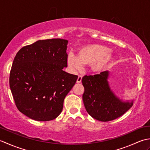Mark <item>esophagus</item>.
I'll use <instances>...</instances> for the list:
<instances>
[{"instance_id":"obj_1","label":"esophagus","mask_w":150,"mask_h":150,"mask_svg":"<svg viewBox=\"0 0 150 150\" xmlns=\"http://www.w3.org/2000/svg\"><path fill=\"white\" fill-rule=\"evenodd\" d=\"M82 79V76L81 75H79L78 76V78H77V83H80V82H81Z\"/></svg>"}]
</instances>
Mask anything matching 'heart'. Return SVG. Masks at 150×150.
Instances as JSON below:
<instances>
[{
	"label": "heart",
	"mask_w": 150,
	"mask_h": 150,
	"mask_svg": "<svg viewBox=\"0 0 150 150\" xmlns=\"http://www.w3.org/2000/svg\"><path fill=\"white\" fill-rule=\"evenodd\" d=\"M110 52L108 47L99 44L86 46L79 51L78 56L69 54L68 64L72 70L80 69L83 65L91 64L95 71H100L106 66L110 57L107 54Z\"/></svg>",
	"instance_id": "obj_1"
}]
</instances>
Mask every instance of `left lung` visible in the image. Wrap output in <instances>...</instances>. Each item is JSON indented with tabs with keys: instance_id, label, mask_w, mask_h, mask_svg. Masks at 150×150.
Wrapping results in <instances>:
<instances>
[{
	"instance_id": "obj_1",
	"label": "left lung",
	"mask_w": 150,
	"mask_h": 150,
	"mask_svg": "<svg viewBox=\"0 0 150 150\" xmlns=\"http://www.w3.org/2000/svg\"><path fill=\"white\" fill-rule=\"evenodd\" d=\"M109 72L85 75L82 79L84 92L82 99L90 115L102 122H108L122 116L133 106L131 103H122L110 90L107 79Z\"/></svg>"
}]
</instances>
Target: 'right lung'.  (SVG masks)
I'll return each mask as SVG.
<instances>
[{
	"mask_svg": "<svg viewBox=\"0 0 150 150\" xmlns=\"http://www.w3.org/2000/svg\"><path fill=\"white\" fill-rule=\"evenodd\" d=\"M68 40H40L16 54L9 87L17 109L37 121L55 119L78 76L63 71L68 66Z\"/></svg>",
	"mask_w": 150,
	"mask_h": 150,
	"instance_id": "right-lung-1",
	"label": "right lung"
}]
</instances>
